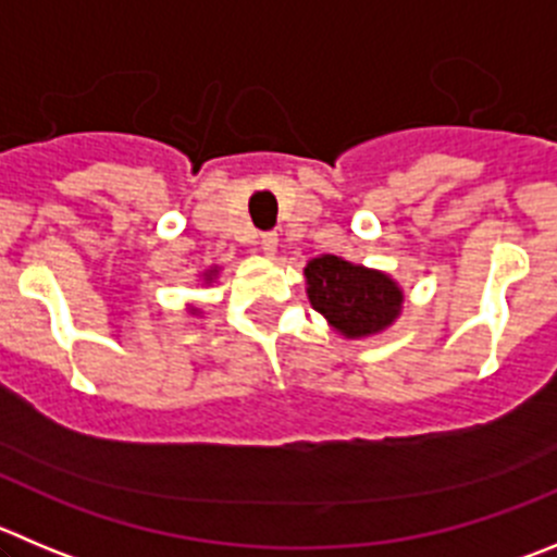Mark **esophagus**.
<instances>
[{"instance_id": "34e87169", "label": "esophagus", "mask_w": 557, "mask_h": 557, "mask_svg": "<svg viewBox=\"0 0 557 557\" xmlns=\"http://www.w3.org/2000/svg\"><path fill=\"white\" fill-rule=\"evenodd\" d=\"M261 249L267 255H274V249H277V233H261Z\"/></svg>"}]
</instances>
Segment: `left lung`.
I'll return each mask as SVG.
<instances>
[{
	"mask_svg": "<svg viewBox=\"0 0 557 557\" xmlns=\"http://www.w3.org/2000/svg\"><path fill=\"white\" fill-rule=\"evenodd\" d=\"M305 277L310 305L346 337L373 335L401 313L404 294L387 274L341 261L337 255L313 258Z\"/></svg>",
	"mask_w": 557,
	"mask_h": 557,
	"instance_id": "left-lung-1",
	"label": "left lung"
}]
</instances>
